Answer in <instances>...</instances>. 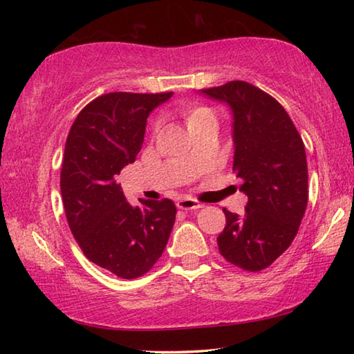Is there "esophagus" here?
<instances>
[{
    "label": "esophagus",
    "mask_w": 354,
    "mask_h": 354,
    "mask_svg": "<svg viewBox=\"0 0 354 354\" xmlns=\"http://www.w3.org/2000/svg\"><path fill=\"white\" fill-rule=\"evenodd\" d=\"M178 209H183V211H196V209L203 207L200 201H196L194 198H189V196H184V198H179L176 203Z\"/></svg>",
    "instance_id": "esophagus-1"
}]
</instances>
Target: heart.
Listing matches in <instances>:
<instances>
[{
  "label": "heart",
  "instance_id": "1",
  "mask_svg": "<svg viewBox=\"0 0 354 354\" xmlns=\"http://www.w3.org/2000/svg\"><path fill=\"white\" fill-rule=\"evenodd\" d=\"M205 113H212V112H211V109H207V107H196V109L190 111V112L187 113V123L190 124L192 122H194L195 118L205 115ZM159 124H160V120H156V122H154V129H158Z\"/></svg>",
  "mask_w": 354,
  "mask_h": 354
}]
</instances>
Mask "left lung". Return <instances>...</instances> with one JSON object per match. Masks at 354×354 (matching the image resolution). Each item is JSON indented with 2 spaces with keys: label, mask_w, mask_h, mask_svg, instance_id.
<instances>
[{
  "label": "left lung",
  "mask_w": 354,
  "mask_h": 354,
  "mask_svg": "<svg viewBox=\"0 0 354 354\" xmlns=\"http://www.w3.org/2000/svg\"><path fill=\"white\" fill-rule=\"evenodd\" d=\"M201 92L231 107L232 170L248 196L242 215L223 209L218 251L242 270L261 272L290 247L306 211L304 143L284 107L253 84L230 81Z\"/></svg>",
  "instance_id": "8db88e82"
}]
</instances>
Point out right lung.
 I'll return each instance as SVG.
<instances>
[{"label": "right lung", "mask_w": 354, "mask_h": 354, "mask_svg": "<svg viewBox=\"0 0 354 354\" xmlns=\"http://www.w3.org/2000/svg\"><path fill=\"white\" fill-rule=\"evenodd\" d=\"M171 95H101L77 113L65 143L61 192L71 234L88 261L123 279L151 270L175 223L171 200L131 206L117 183L140 151L149 112Z\"/></svg>", "instance_id": "add662e5"}]
</instances>
